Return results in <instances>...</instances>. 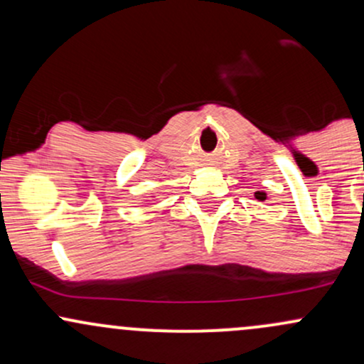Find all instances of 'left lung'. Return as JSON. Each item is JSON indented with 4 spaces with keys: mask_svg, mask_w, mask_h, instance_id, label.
Segmentation results:
<instances>
[{
    "mask_svg": "<svg viewBox=\"0 0 364 364\" xmlns=\"http://www.w3.org/2000/svg\"><path fill=\"white\" fill-rule=\"evenodd\" d=\"M255 198L260 200V202H263V200L267 198V193H265V191H255Z\"/></svg>",
    "mask_w": 364,
    "mask_h": 364,
    "instance_id": "left-lung-1",
    "label": "left lung"
}]
</instances>
